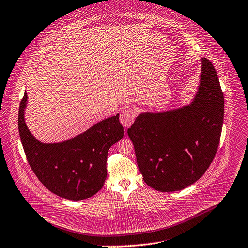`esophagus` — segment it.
<instances>
[{
    "label": "esophagus",
    "instance_id": "34e87169",
    "mask_svg": "<svg viewBox=\"0 0 248 248\" xmlns=\"http://www.w3.org/2000/svg\"><path fill=\"white\" fill-rule=\"evenodd\" d=\"M136 116H137V110L133 108H125L121 114V118H120L122 124L125 127L130 126L132 124V123L134 122Z\"/></svg>",
    "mask_w": 248,
    "mask_h": 248
}]
</instances>
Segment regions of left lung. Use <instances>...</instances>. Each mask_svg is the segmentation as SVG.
<instances>
[{"label": "left lung", "instance_id": "1", "mask_svg": "<svg viewBox=\"0 0 248 248\" xmlns=\"http://www.w3.org/2000/svg\"><path fill=\"white\" fill-rule=\"evenodd\" d=\"M200 85L190 105L142 112L127 129L144 182L160 192L180 191L205 174L217 153L223 94L215 67L202 58Z\"/></svg>", "mask_w": 248, "mask_h": 248}]
</instances>
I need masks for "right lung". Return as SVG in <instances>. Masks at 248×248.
I'll return each mask as SVG.
<instances>
[{"mask_svg": "<svg viewBox=\"0 0 248 248\" xmlns=\"http://www.w3.org/2000/svg\"><path fill=\"white\" fill-rule=\"evenodd\" d=\"M28 94L19 104L18 131L31 168L53 194L72 201L94 196L107 178L108 151L124 137L119 114L58 143H42L25 121Z\"/></svg>", "mask_w": 248, "mask_h": 248, "instance_id": "1", "label": "right lung"}]
</instances>
